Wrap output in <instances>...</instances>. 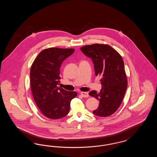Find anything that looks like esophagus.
Returning <instances> with one entry per match:
<instances>
[{"label": "esophagus", "instance_id": "obj_1", "mask_svg": "<svg viewBox=\"0 0 157 157\" xmlns=\"http://www.w3.org/2000/svg\"><path fill=\"white\" fill-rule=\"evenodd\" d=\"M81 94L83 97L86 98L89 97V94L88 92H81Z\"/></svg>", "mask_w": 157, "mask_h": 157}]
</instances>
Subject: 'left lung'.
Instances as JSON below:
<instances>
[{
	"instance_id": "1",
	"label": "left lung",
	"mask_w": 157,
	"mask_h": 157,
	"mask_svg": "<svg viewBox=\"0 0 157 157\" xmlns=\"http://www.w3.org/2000/svg\"><path fill=\"white\" fill-rule=\"evenodd\" d=\"M82 53L91 58L96 76L101 77L102 89L99 93L92 90L90 96L99 101L94 115L110 116L120 107L127 88V76L121 56L109 45L93 44L81 48Z\"/></svg>"
}]
</instances>
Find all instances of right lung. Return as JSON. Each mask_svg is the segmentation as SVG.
Here are the masks:
<instances>
[{
  "mask_svg": "<svg viewBox=\"0 0 157 157\" xmlns=\"http://www.w3.org/2000/svg\"><path fill=\"white\" fill-rule=\"evenodd\" d=\"M74 51V49H46L39 53L31 67L32 95L40 112L48 118L57 120L67 115L71 100L77 96L75 91L58 86L62 63Z\"/></svg>",
  "mask_w": 157,
  "mask_h": 157,
  "instance_id": "add662e5",
  "label": "right lung"
}]
</instances>
